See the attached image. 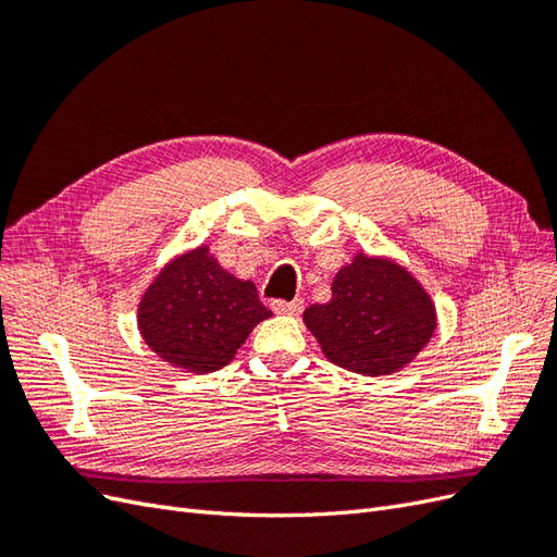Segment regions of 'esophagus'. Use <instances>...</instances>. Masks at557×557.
Listing matches in <instances>:
<instances>
[{"mask_svg": "<svg viewBox=\"0 0 557 557\" xmlns=\"http://www.w3.org/2000/svg\"><path fill=\"white\" fill-rule=\"evenodd\" d=\"M272 309H274L276 313H293V315H297L301 309H305V301H301V299H293V301L274 299V301H272Z\"/></svg>", "mask_w": 557, "mask_h": 557, "instance_id": "obj_1", "label": "esophagus"}]
</instances>
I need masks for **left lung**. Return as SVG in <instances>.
Returning a JSON list of instances; mask_svg holds the SVG:
<instances>
[{
    "label": "left lung",
    "instance_id": "8db88e82",
    "mask_svg": "<svg viewBox=\"0 0 557 557\" xmlns=\"http://www.w3.org/2000/svg\"><path fill=\"white\" fill-rule=\"evenodd\" d=\"M325 356L364 376L393 374L411 362L436 327L434 305L399 264L356 256L332 283L327 305L305 311Z\"/></svg>",
    "mask_w": 557,
    "mask_h": 557
}]
</instances>
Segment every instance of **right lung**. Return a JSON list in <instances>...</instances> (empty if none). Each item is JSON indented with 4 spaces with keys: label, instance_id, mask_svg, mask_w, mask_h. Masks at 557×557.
<instances>
[{
    "label": "right lung",
    "instance_id": "1",
    "mask_svg": "<svg viewBox=\"0 0 557 557\" xmlns=\"http://www.w3.org/2000/svg\"><path fill=\"white\" fill-rule=\"evenodd\" d=\"M269 315L256 285L227 274L199 246L150 285L139 305V330L166 362L207 374L237 356L250 330Z\"/></svg>",
    "mask_w": 557,
    "mask_h": 557
}]
</instances>
